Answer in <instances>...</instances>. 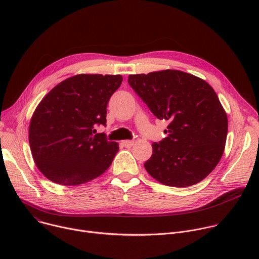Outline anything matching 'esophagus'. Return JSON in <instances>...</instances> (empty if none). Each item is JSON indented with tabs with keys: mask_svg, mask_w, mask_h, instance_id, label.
Wrapping results in <instances>:
<instances>
[{
	"mask_svg": "<svg viewBox=\"0 0 259 259\" xmlns=\"http://www.w3.org/2000/svg\"><path fill=\"white\" fill-rule=\"evenodd\" d=\"M121 143L125 147H131L134 144V141L133 140H123Z\"/></svg>",
	"mask_w": 259,
	"mask_h": 259,
	"instance_id": "obj_1",
	"label": "esophagus"
}]
</instances>
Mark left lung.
I'll return each mask as SVG.
<instances>
[{
  "mask_svg": "<svg viewBox=\"0 0 259 259\" xmlns=\"http://www.w3.org/2000/svg\"><path fill=\"white\" fill-rule=\"evenodd\" d=\"M128 83L159 119L168 136L154 142L145 170L169 187L202 181L223 157L228 117L213 88L191 73L166 69L130 75Z\"/></svg>",
  "mask_w": 259,
  "mask_h": 259,
  "instance_id": "8db88e82",
  "label": "left lung"
}]
</instances>
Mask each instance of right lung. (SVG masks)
<instances>
[{
    "label": "right lung",
    "mask_w": 259,
    "mask_h": 259,
    "mask_svg": "<svg viewBox=\"0 0 259 259\" xmlns=\"http://www.w3.org/2000/svg\"><path fill=\"white\" fill-rule=\"evenodd\" d=\"M123 81L120 75H77L55 86L36 106L29 124L33 161L51 181L86 183L105 172L119 144L97 133L106 126L108 100Z\"/></svg>",
    "instance_id": "add662e5"
}]
</instances>
